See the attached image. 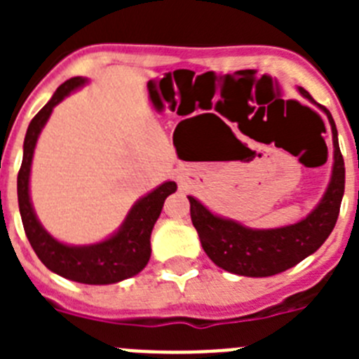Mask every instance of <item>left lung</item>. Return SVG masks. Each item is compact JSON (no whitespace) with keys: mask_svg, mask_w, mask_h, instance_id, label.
<instances>
[{"mask_svg":"<svg viewBox=\"0 0 359 359\" xmlns=\"http://www.w3.org/2000/svg\"><path fill=\"white\" fill-rule=\"evenodd\" d=\"M297 90L309 102L316 104L304 88ZM316 106L331 123L332 170L327 189L306 217L286 226L250 228L230 217L214 214L194 196H187L190 201V217L198 230L203 250L224 271L243 277H271L282 273L313 255L331 236L344 198L345 167L334 120L329 109L320 104Z\"/></svg>","mask_w":359,"mask_h":359,"instance_id":"left-lung-1","label":"left lung"}]
</instances>
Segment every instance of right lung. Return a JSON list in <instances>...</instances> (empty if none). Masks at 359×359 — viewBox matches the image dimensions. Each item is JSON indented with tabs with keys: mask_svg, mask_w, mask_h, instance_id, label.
<instances>
[{
	"mask_svg": "<svg viewBox=\"0 0 359 359\" xmlns=\"http://www.w3.org/2000/svg\"><path fill=\"white\" fill-rule=\"evenodd\" d=\"M88 84V79L73 77L61 84L46 106L32 118L23 144V163L18 174V203L25 233L46 268L73 282L106 286L138 275L151 259V233L163 208L165 199L176 192L174 182H163L129 208L128 215L111 236L91 244H68L55 239L41 224L30 198V172L34 151L53 107L73 91Z\"/></svg>",
	"mask_w": 359,
	"mask_h": 359,
	"instance_id": "1",
	"label": "right lung"
}]
</instances>
